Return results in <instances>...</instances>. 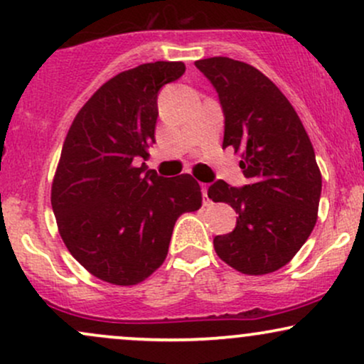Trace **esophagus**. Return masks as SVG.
Wrapping results in <instances>:
<instances>
[{
    "label": "esophagus",
    "instance_id": "1",
    "mask_svg": "<svg viewBox=\"0 0 364 364\" xmlns=\"http://www.w3.org/2000/svg\"><path fill=\"white\" fill-rule=\"evenodd\" d=\"M207 191H208V185H202V195H203V203H205V205H208V203H210V200H208V195H207Z\"/></svg>",
    "mask_w": 364,
    "mask_h": 364
}]
</instances>
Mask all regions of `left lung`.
I'll return each instance as SVG.
<instances>
[{
    "instance_id": "8db88e82",
    "label": "left lung",
    "mask_w": 364,
    "mask_h": 364,
    "mask_svg": "<svg viewBox=\"0 0 364 364\" xmlns=\"http://www.w3.org/2000/svg\"><path fill=\"white\" fill-rule=\"evenodd\" d=\"M219 94L223 147L241 154L250 179L243 188L219 179L208 198L236 210L235 231L215 236L214 248L237 272L263 275L292 260L318 215L321 174L301 119L286 95L248 63L215 56L195 61Z\"/></svg>"
}]
</instances>
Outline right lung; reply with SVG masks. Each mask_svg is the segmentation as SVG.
<instances>
[{
  "mask_svg": "<svg viewBox=\"0 0 364 364\" xmlns=\"http://www.w3.org/2000/svg\"><path fill=\"white\" fill-rule=\"evenodd\" d=\"M185 63H145L112 77L68 129L51 186L63 243L94 277L135 286L168 257L178 217L202 207L190 174L157 176L147 159L156 141L157 94Z\"/></svg>",
  "mask_w": 364,
  "mask_h": 364,
  "instance_id": "obj_1",
  "label": "right lung"
}]
</instances>
